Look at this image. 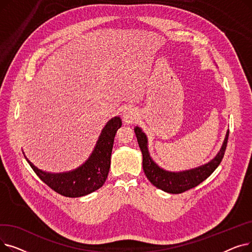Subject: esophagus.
<instances>
[{
	"label": "esophagus",
	"mask_w": 252,
	"mask_h": 252,
	"mask_svg": "<svg viewBox=\"0 0 252 252\" xmlns=\"http://www.w3.org/2000/svg\"><path fill=\"white\" fill-rule=\"evenodd\" d=\"M139 118L138 112L134 108H126L123 112V121L126 125H133Z\"/></svg>",
	"instance_id": "esophagus-1"
}]
</instances>
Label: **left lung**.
I'll return each instance as SVG.
<instances>
[{
  "mask_svg": "<svg viewBox=\"0 0 252 252\" xmlns=\"http://www.w3.org/2000/svg\"><path fill=\"white\" fill-rule=\"evenodd\" d=\"M134 129L143 155V169L145 175L156 188L170 194H180L192 189L213 174L222 159L229 137L228 129L220 151L208 162L186 170L170 171L160 167L152 159L148 149V138L142 128L136 126Z\"/></svg>",
  "mask_w": 252,
  "mask_h": 252,
  "instance_id": "1",
  "label": "left lung"
}]
</instances>
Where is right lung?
Listing matches in <instances>:
<instances>
[{
    "instance_id": "1",
    "label": "right lung",
    "mask_w": 252,
    "mask_h": 252,
    "mask_svg": "<svg viewBox=\"0 0 252 252\" xmlns=\"http://www.w3.org/2000/svg\"><path fill=\"white\" fill-rule=\"evenodd\" d=\"M122 125L119 116L109 119L101 130L94 150L88 159L82 165L69 171L49 173L42 170L29 160L24 152L23 154L37 177L51 189L65 197H82L101 188L107 179L114 137Z\"/></svg>"
}]
</instances>
